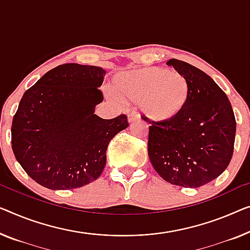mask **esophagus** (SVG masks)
I'll return each instance as SVG.
<instances>
[{
    "label": "esophagus",
    "mask_w": 250,
    "mask_h": 250,
    "mask_svg": "<svg viewBox=\"0 0 250 250\" xmlns=\"http://www.w3.org/2000/svg\"><path fill=\"white\" fill-rule=\"evenodd\" d=\"M139 119H140V117L138 114H136V113L128 114V121L129 122H135L137 120H139Z\"/></svg>",
    "instance_id": "obj_1"
}]
</instances>
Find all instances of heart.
<instances>
[{"instance_id": "heart-1", "label": "heart", "mask_w": 250, "mask_h": 250, "mask_svg": "<svg viewBox=\"0 0 250 250\" xmlns=\"http://www.w3.org/2000/svg\"><path fill=\"white\" fill-rule=\"evenodd\" d=\"M111 91L119 99L140 103L148 119L162 124L180 117L191 98V87L182 74L159 67L119 73L113 77Z\"/></svg>"}]
</instances>
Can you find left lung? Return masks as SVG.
<instances>
[{
  "mask_svg": "<svg viewBox=\"0 0 250 250\" xmlns=\"http://www.w3.org/2000/svg\"><path fill=\"white\" fill-rule=\"evenodd\" d=\"M188 80L191 98L186 109L170 122H155L143 115L149 126L148 156L166 182L200 188L228 167L233 154L236 119L228 96L202 70L169 59Z\"/></svg>",
  "mask_w": 250,
  "mask_h": 250,
  "instance_id": "8db88e82",
  "label": "left lung"
}]
</instances>
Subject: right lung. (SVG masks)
<instances>
[{"mask_svg": "<svg viewBox=\"0 0 250 250\" xmlns=\"http://www.w3.org/2000/svg\"><path fill=\"white\" fill-rule=\"evenodd\" d=\"M101 67H55L24 92L11 128L17 161L33 181L50 189L78 188L95 181L113 137L128 128L125 114H94L103 101Z\"/></svg>", "mask_w": 250, "mask_h": 250, "instance_id": "add662e5", "label": "right lung"}]
</instances>
